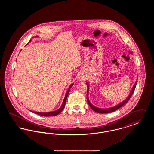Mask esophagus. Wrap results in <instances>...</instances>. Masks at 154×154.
<instances>
[{
	"label": "esophagus",
	"mask_w": 154,
	"mask_h": 154,
	"mask_svg": "<svg viewBox=\"0 0 154 154\" xmlns=\"http://www.w3.org/2000/svg\"><path fill=\"white\" fill-rule=\"evenodd\" d=\"M78 79H79V80H84V77H83V76H82V75H80L79 76Z\"/></svg>",
	"instance_id": "esophagus-1"
}]
</instances>
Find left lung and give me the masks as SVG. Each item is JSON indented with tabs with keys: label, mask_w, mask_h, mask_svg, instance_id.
Returning <instances> with one entry per match:
<instances>
[{
	"label": "left lung",
	"mask_w": 154,
	"mask_h": 154,
	"mask_svg": "<svg viewBox=\"0 0 154 154\" xmlns=\"http://www.w3.org/2000/svg\"><path fill=\"white\" fill-rule=\"evenodd\" d=\"M137 82V81H136V82L135 84L134 85L133 87L132 88V91L131 92L130 95L128 96V97L126 98V99L125 101H123L122 102L119 103V104H118V105L116 106H114V107H111V108H109V109H99V108H97V107H96L95 106H94V105H92V104L91 103L90 101H89V97H88L89 85H88V83H87V87H88V89H87V102H88V104L89 105L90 107H91L92 110H94V111H95L96 112H98V113H101V114L110 113V112H113V111H116V110H118V109H119L120 107H121L122 106H124L125 104L128 101H129V99L131 98V96L132 95L133 93L134 92V91L135 88H136V86Z\"/></svg>",
	"instance_id": "8db88e82"
}]
</instances>
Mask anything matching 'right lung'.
<instances>
[{
  "label": "right lung",
  "mask_w": 154,
  "mask_h": 154,
  "mask_svg": "<svg viewBox=\"0 0 154 154\" xmlns=\"http://www.w3.org/2000/svg\"><path fill=\"white\" fill-rule=\"evenodd\" d=\"M26 44V45H27ZM73 84H72L69 88L68 89L67 92H66V95L65 96V98L63 99V102L62 103V104L61 106V107L58 110H56V111H52V112H35V111H32L36 114H38L41 116H44V117H51V116H57L58 114H59L60 112H61V111L62 110H63L65 106V104H66V99H67V96L69 95V91H70V89L72 88V87L73 86Z\"/></svg>",
  "instance_id": "obj_1"
}]
</instances>
